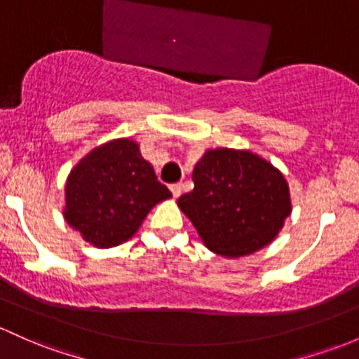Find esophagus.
Listing matches in <instances>:
<instances>
[{"mask_svg":"<svg viewBox=\"0 0 359 359\" xmlns=\"http://www.w3.org/2000/svg\"><path fill=\"white\" fill-rule=\"evenodd\" d=\"M171 194H172V196H175V198H178V196L181 195V184L180 183H176V184H171Z\"/></svg>","mask_w":359,"mask_h":359,"instance_id":"obj_1","label":"esophagus"}]
</instances>
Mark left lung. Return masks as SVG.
Instances as JSON below:
<instances>
[{
	"label": "left lung",
	"instance_id": "left-lung-1",
	"mask_svg": "<svg viewBox=\"0 0 359 359\" xmlns=\"http://www.w3.org/2000/svg\"><path fill=\"white\" fill-rule=\"evenodd\" d=\"M195 188L178 207L210 252L252 255L271 245L291 214L283 172L252 150H207L194 169Z\"/></svg>",
	"mask_w": 359,
	"mask_h": 359
}]
</instances>
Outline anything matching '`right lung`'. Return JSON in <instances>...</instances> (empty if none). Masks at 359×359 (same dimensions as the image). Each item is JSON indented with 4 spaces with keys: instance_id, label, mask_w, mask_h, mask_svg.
<instances>
[{
    "instance_id": "right-lung-1",
    "label": "right lung",
    "mask_w": 359,
    "mask_h": 359,
    "mask_svg": "<svg viewBox=\"0 0 359 359\" xmlns=\"http://www.w3.org/2000/svg\"><path fill=\"white\" fill-rule=\"evenodd\" d=\"M171 191L130 138H114L76 163L65 187V221L97 248L128 241Z\"/></svg>"
}]
</instances>
